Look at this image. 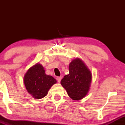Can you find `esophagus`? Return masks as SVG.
<instances>
[{
  "label": "esophagus",
  "instance_id": "obj_1",
  "mask_svg": "<svg viewBox=\"0 0 125 125\" xmlns=\"http://www.w3.org/2000/svg\"><path fill=\"white\" fill-rule=\"evenodd\" d=\"M62 79V77H56V80L58 82H61Z\"/></svg>",
  "mask_w": 125,
  "mask_h": 125
}]
</instances>
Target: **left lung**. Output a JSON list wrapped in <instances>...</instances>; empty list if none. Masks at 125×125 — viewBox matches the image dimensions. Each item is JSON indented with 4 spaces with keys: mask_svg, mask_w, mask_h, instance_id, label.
Segmentation results:
<instances>
[{
    "mask_svg": "<svg viewBox=\"0 0 125 125\" xmlns=\"http://www.w3.org/2000/svg\"><path fill=\"white\" fill-rule=\"evenodd\" d=\"M69 71V74L62 79V86L72 100L82 99L89 90L92 78L91 72L84 62L78 58L70 63Z\"/></svg>",
    "mask_w": 125,
    "mask_h": 125,
    "instance_id": "1",
    "label": "left lung"
}]
</instances>
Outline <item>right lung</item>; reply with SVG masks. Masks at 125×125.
I'll use <instances>...</instances> for the list:
<instances>
[{
	"instance_id": "add662e5",
	"label": "right lung",
	"mask_w": 125,
	"mask_h": 125,
	"mask_svg": "<svg viewBox=\"0 0 125 125\" xmlns=\"http://www.w3.org/2000/svg\"><path fill=\"white\" fill-rule=\"evenodd\" d=\"M56 83L53 77L45 73L43 66L39 63L30 67L24 76L27 91L36 99L46 96L49 90Z\"/></svg>"
}]
</instances>
